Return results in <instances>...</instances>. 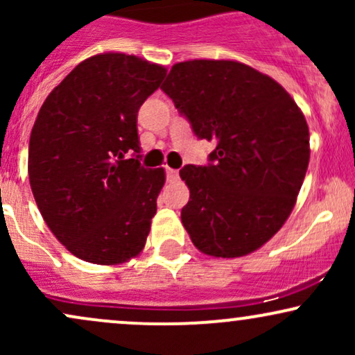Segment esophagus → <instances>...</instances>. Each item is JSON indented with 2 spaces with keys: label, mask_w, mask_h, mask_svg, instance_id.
I'll return each mask as SVG.
<instances>
[{
  "label": "esophagus",
  "mask_w": 355,
  "mask_h": 355,
  "mask_svg": "<svg viewBox=\"0 0 355 355\" xmlns=\"http://www.w3.org/2000/svg\"><path fill=\"white\" fill-rule=\"evenodd\" d=\"M166 180H168V182H177L178 180V170L166 168Z\"/></svg>",
  "instance_id": "obj_1"
}]
</instances>
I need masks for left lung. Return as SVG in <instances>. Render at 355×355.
I'll return each instance as SVG.
<instances>
[{
  "label": "left lung",
  "instance_id": "1",
  "mask_svg": "<svg viewBox=\"0 0 355 355\" xmlns=\"http://www.w3.org/2000/svg\"><path fill=\"white\" fill-rule=\"evenodd\" d=\"M162 89L195 135L217 141L211 164L180 170L193 245L222 259L260 248L282 229L307 172L304 113L282 85L234 60L182 61Z\"/></svg>",
  "mask_w": 355,
  "mask_h": 355
}]
</instances>
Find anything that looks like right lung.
<instances>
[{"label":"right lung","mask_w":355,"mask_h":355,"mask_svg":"<svg viewBox=\"0 0 355 355\" xmlns=\"http://www.w3.org/2000/svg\"><path fill=\"white\" fill-rule=\"evenodd\" d=\"M165 75L138 56L100 53L40 108L28 150L31 191L48 229L85 262L118 266L144 250L165 170L140 166L137 115Z\"/></svg>","instance_id":"obj_1"}]
</instances>
